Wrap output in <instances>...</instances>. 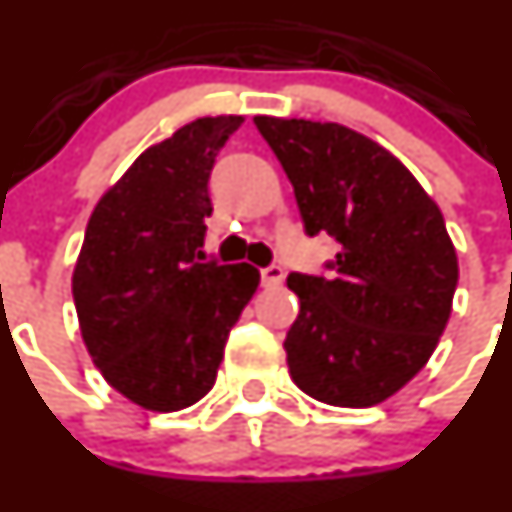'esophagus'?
<instances>
[{"mask_svg": "<svg viewBox=\"0 0 512 512\" xmlns=\"http://www.w3.org/2000/svg\"><path fill=\"white\" fill-rule=\"evenodd\" d=\"M283 276H286V271H283L281 266L261 268V283L266 288H273V286H278V283H283Z\"/></svg>", "mask_w": 512, "mask_h": 512, "instance_id": "obj_1", "label": "esophagus"}]
</instances>
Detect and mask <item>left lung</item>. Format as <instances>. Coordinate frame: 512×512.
Here are the masks:
<instances>
[{
  "label": "left lung",
  "instance_id": "8db88e82",
  "mask_svg": "<svg viewBox=\"0 0 512 512\" xmlns=\"http://www.w3.org/2000/svg\"><path fill=\"white\" fill-rule=\"evenodd\" d=\"M293 184L308 236L338 241L331 276L291 273L293 383L316 401L371 408L433 356L453 308L458 256L438 204L368 136L333 121L254 116Z\"/></svg>",
  "mask_w": 512,
  "mask_h": 512
}]
</instances>
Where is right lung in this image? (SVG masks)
<instances>
[{
  "mask_svg": "<svg viewBox=\"0 0 512 512\" xmlns=\"http://www.w3.org/2000/svg\"><path fill=\"white\" fill-rule=\"evenodd\" d=\"M244 116H204L149 146L91 211L72 276L91 361L156 413L214 388L229 331L256 293L249 263L201 261L216 154Z\"/></svg>",
  "mask_w": 512,
  "mask_h": 512,
  "instance_id": "1",
  "label": "right lung"
}]
</instances>
